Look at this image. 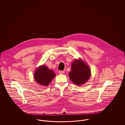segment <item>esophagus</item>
<instances>
[{
  "mask_svg": "<svg viewBox=\"0 0 125 125\" xmlns=\"http://www.w3.org/2000/svg\"><path fill=\"white\" fill-rule=\"evenodd\" d=\"M59 73L60 74H63L65 73V72L64 71H59Z\"/></svg>",
  "mask_w": 125,
  "mask_h": 125,
  "instance_id": "34e87169",
  "label": "esophagus"
}]
</instances>
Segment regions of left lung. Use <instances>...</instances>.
I'll use <instances>...</instances> for the list:
<instances>
[{
  "instance_id": "8db88e82",
  "label": "left lung",
  "mask_w": 125,
  "mask_h": 125,
  "mask_svg": "<svg viewBox=\"0 0 125 125\" xmlns=\"http://www.w3.org/2000/svg\"><path fill=\"white\" fill-rule=\"evenodd\" d=\"M91 75L89 68L81 60L73 61L71 71L69 73L70 80L77 85H81L86 83Z\"/></svg>"
}]
</instances>
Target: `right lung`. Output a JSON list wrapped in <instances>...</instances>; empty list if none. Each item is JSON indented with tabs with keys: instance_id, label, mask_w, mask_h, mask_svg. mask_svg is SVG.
<instances>
[{
	"instance_id": "1",
	"label": "right lung",
	"mask_w": 125,
	"mask_h": 125,
	"mask_svg": "<svg viewBox=\"0 0 125 125\" xmlns=\"http://www.w3.org/2000/svg\"><path fill=\"white\" fill-rule=\"evenodd\" d=\"M53 71L45 65L40 66L35 72L34 77L36 82L40 85L47 86L55 76Z\"/></svg>"
}]
</instances>
